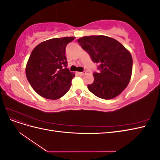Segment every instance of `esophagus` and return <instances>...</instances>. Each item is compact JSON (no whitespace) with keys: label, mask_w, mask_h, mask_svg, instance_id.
I'll list each match as a JSON object with an SVG mask.
<instances>
[{"label":"esophagus","mask_w":160,"mask_h":160,"mask_svg":"<svg viewBox=\"0 0 160 160\" xmlns=\"http://www.w3.org/2000/svg\"><path fill=\"white\" fill-rule=\"evenodd\" d=\"M86 73L85 71H83V72H78V74L80 75H83Z\"/></svg>","instance_id":"obj_1"}]
</instances>
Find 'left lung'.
<instances>
[{"label":"left lung","mask_w":160,"mask_h":160,"mask_svg":"<svg viewBox=\"0 0 160 160\" xmlns=\"http://www.w3.org/2000/svg\"><path fill=\"white\" fill-rule=\"evenodd\" d=\"M93 62L98 64L94 81L88 88L95 96L111 99L126 88L132 72L131 53L113 38L103 35L83 37L77 40Z\"/></svg>","instance_id":"obj_1"}]
</instances>
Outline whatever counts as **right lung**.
I'll list each match as a JSON object with an SVG mask.
<instances>
[{"mask_svg":"<svg viewBox=\"0 0 160 160\" xmlns=\"http://www.w3.org/2000/svg\"><path fill=\"white\" fill-rule=\"evenodd\" d=\"M75 37L55 38L34 49L26 67V75L32 89L41 97L57 99L71 88L73 72L67 68L66 46Z\"/></svg>","mask_w":160,"mask_h":160,"instance_id":"1","label":"right lung"}]
</instances>
